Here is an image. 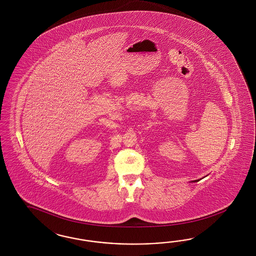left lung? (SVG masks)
Returning <instances> with one entry per match:
<instances>
[{
	"label": "left lung",
	"instance_id": "obj_1",
	"mask_svg": "<svg viewBox=\"0 0 256 256\" xmlns=\"http://www.w3.org/2000/svg\"><path fill=\"white\" fill-rule=\"evenodd\" d=\"M195 181H196V180H195Z\"/></svg>",
	"mask_w": 256,
	"mask_h": 256
}]
</instances>
